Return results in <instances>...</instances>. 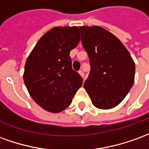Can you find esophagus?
<instances>
[{"mask_svg":"<svg viewBox=\"0 0 149 149\" xmlns=\"http://www.w3.org/2000/svg\"><path fill=\"white\" fill-rule=\"evenodd\" d=\"M79 73L80 74V75L82 76V77H84V72H83V70H80L79 71Z\"/></svg>","mask_w":149,"mask_h":149,"instance_id":"34e87169","label":"esophagus"}]
</instances>
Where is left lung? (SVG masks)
Returning <instances> with one entry per match:
<instances>
[{"label":"left lung","instance_id":"obj_1","mask_svg":"<svg viewBox=\"0 0 149 149\" xmlns=\"http://www.w3.org/2000/svg\"><path fill=\"white\" fill-rule=\"evenodd\" d=\"M91 72L84 88L95 107L109 109L125 97L134 82L135 63L114 35L98 26L79 27Z\"/></svg>","mask_w":149,"mask_h":149}]
</instances>
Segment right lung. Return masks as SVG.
I'll use <instances>...</instances> for the list:
<instances>
[{
    "mask_svg": "<svg viewBox=\"0 0 149 149\" xmlns=\"http://www.w3.org/2000/svg\"><path fill=\"white\" fill-rule=\"evenodd\" d=\"M80 41L78 27H55L40 38L26 60L24 81L32 99L52 113L70 106L82 78L72 69L70 52Z\"/></svg>",
    "mask_w": 149,
    "mask_h": 149,
    "instance_id": "1",
    "label": "right lung"
}]
</instances>
